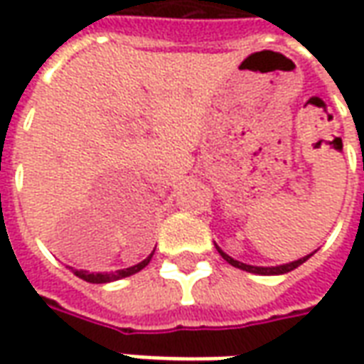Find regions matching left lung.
<instances>
[{
    "mask_svg": "<svg viewBox=\"0 0 364 364\" xmlns=\"http://www.w3.org/2000/svg\"><path fill=\"white\" fill-rule=\"evenodd\" d=\"M218 251H219V255L228 260L229 264H233L235 269L247 270V272H252V274H262V277H270V274H286V272H290V270L298 269L300 264H304V262H306V260L311 257V255H308V257H304V259L294 260V262H290V264H280V267H251V264H245V262H239V260L231 259V257H229V255H225V252L221 251L219 247H218Z\"/></svg>",
    "mask_w": 364,
    "mask_h": 364,
    "instance_id": "left-lung-1",
    "label": "left lung"
}]
</instances>
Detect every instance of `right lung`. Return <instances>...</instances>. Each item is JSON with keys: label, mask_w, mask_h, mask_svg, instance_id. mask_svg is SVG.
Instances as JSON below:
<instances>
[{"label": "right lung", "mask_w": 364, "mask_h": 364, "mask_svg": "<svg viewBox=\"0 0 364 364\" xmlns=\"http://www.w3.org/2000/svg\"><path fill=\"white\" fill-rule=\"evenodd\" d=\"M151 259H153V252L146 257L145 260H141L139 264H135V267H129V269H123V270H115V272H97V274H94V272H87V270H74V274L78 278H82V280H86V282H92V284H105V282H112V280H119V278H125V277H131V274H135V272H139V270H143L151 262Z\"/></svg>", "instance_id": "1"}]
</instances>
